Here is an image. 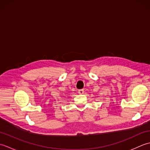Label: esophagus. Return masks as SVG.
I'll list each match as a JSON object with an SVG mask.
<instances>
[{"label": "esophagus", "mask_w": 150, "mask_h": 150, "mask_svg": "<svg viewBox=\"0 0 150 150\" xmlns=\"http://www.w3.org/2000/svg\"><path fill=\"white\" fill-rule=\"evenodd\" d=\"M84 90H82V89H81V90H79V91H78V93H79V94H83L84 93Z\"/></svg>", "instance_id": "1"}]
</instances>
